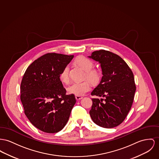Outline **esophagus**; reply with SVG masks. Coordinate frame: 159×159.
Instances as JSON below:
<instances>
[{"label":"esophagus","instance_id":"esophagus-1","mask_svg":"<svg viewBox=\"0 0 159 159\" xmlns=\"http://www.w3.org/2000/svg\"><path fill=\"white\" fill-rule=\"evenodd\" d=\"M75 98L76 100H81V99H83V97L81 96H75Z\"/></svg>","mask_w":159,"mask_h":159}]
</instances>
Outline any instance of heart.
Wrapping results in <instances>:
<instances>
[{"label": "heart", "mask_w": 159, "mask_h": 159, "mask_svg": "<svg viewBox=\"0 0 159 159\" xmlns=\"http://www.w3.org/2000/svg\"><path fill=\"white\" fill-rule=\"evenodd\" d=\"M75 63L81 67L85 72H87V78L91 81H95L99 76L98 73L92 70L94 67V63L90 59L84 57L80 56L75 60ZM60 79L62 82L66 84L69 82V67L66 65L61 71ZM91 89L90 83L86 81L81 82H75L67 87V92L69 94L76 96H83L89 92Z\"/></svg>", "instance_id": "1"}]
</instances>
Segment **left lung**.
<instances>
[{"mask_svg": "<svg viewBox=\"0 0 159 159\" xmlns=\"http://www.w3.org/2000/svg\"><path fill=\"white\" fill-rule=\"evenodd\" d=\"M88 57L100 64L102 74L99 84L91 93L101 99H92L90 117L100 127H117L124 120L133 102L136 89L133 74L115 53L99 50Z\"/></svg>", "mask_w": 159, "mask_h": 159, "instance_id": "obj_1", "label": "left lung"}]
</instances>
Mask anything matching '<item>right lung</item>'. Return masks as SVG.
<instances>
[{
    "label": "right lung",
    "mask_w": 159,
    "mask_h": 159,
    "mask_svg": "<svg viewBox=\"0 0 159 159\" xmlns=\"http://www.w3.org/2000/svg\"><path fill=\"white\" fill-rule=\"evenodd\" d=\"M74 55L46 53L26 69L20 85V99L26 115L34 127L55 133L66 125L76 102L66 95L60 75Z\"/></svg>",
    "instance_id": "1"
}]
</instances>
